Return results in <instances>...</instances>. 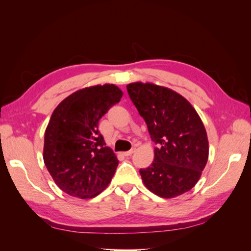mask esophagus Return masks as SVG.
<instances>
[{
  "label": "esophagus",
  "instance_id": "1",
  "mask_svg": "<svg viewBox=\"0 0 251 251\" xmlns=\"http://www.w3.org/2000/svg\"><path fill=\"white\" fill-rule=\"evenodd\" d=\"M136 151V149H135V148H133V149H131L130 151H125V153H124V155H125V156H126V157H127V156H131V155H132V154L134 153V151Z\"/></svg>",
  "mask_w": 251,
  "mask_h": 251
}]
</instances>
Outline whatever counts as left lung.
<instances>
[{
  "mask_svg": "<svg viewBox=\"0 0 251 251\" xmlns=\"http://www.w3.org/2000/svg\"><path fill=\"white\" fill-rule=\"evenodd\" d=\"M126 89L157 144L153 163L139 171L144 185L168 199L191 191L208 159L207 134L198 113L169 88L133 82Z\"/></svg>",
  "mask_w": 251,
  "mask_h": 251,
  "instance_id": "obj_1",
  "label": "left lung"
}]
</instances>
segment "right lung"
Instances as JSON below:
<instances>
[{
    "label": "right lung",
    "mask_w": 251,
    "mask_h": 251,
    "mask_svg": "<svg viewBox=\"0 0 251 251\" xmlns=\"http://www.w3.org/2000/svg\"><path fill=\"white\" fill-rule=\"evenodd\" d=\"M123 91L115 85L76 91L53 111L45 132L44 162L55 184L80 199L94 198L109 185L118 159L98 131V123Z\"/></svg>",
    "instance_id": "obj_1"
}]
</instances>
